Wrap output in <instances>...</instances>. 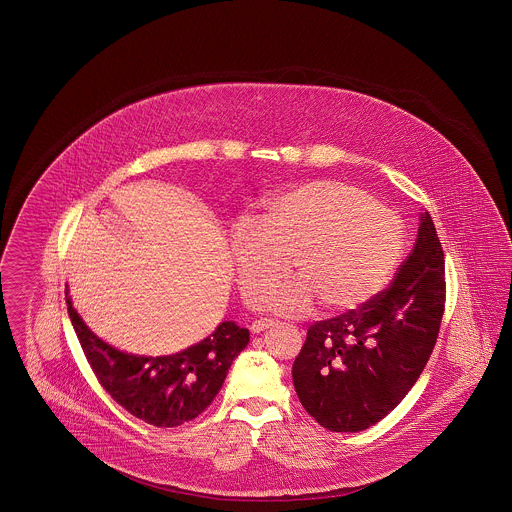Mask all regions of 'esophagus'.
I'll list each match as a JSON object with an SVG mask.
<instances>
[{"label": "esophagus", "mask_w": 512, "mask_h": 512, "mask_svg": "<svg viewBox=\"0 0 512 512\" xmlns=\"http://www.w3.org/2000/svg\"><path fill=\"white\" fill-rule=\"evenodd\" d=\"M274 324H276L274 320L261 318V320H255V322L251 324V331H253V333H261V331H265V329L270 328V326H274Z\"/></svg>", "instance_id": "esophagus-1"}]
</instances>
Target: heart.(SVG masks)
<instances>
[{
  "mask_svg": "<svg viewBox=\"0 0 512 512\" xmlns=\"http://www.w3.org/2000/svg\"><path fill=\"white\" fill-rule=\"evenodd\" d=\"M404 246L400 219L368 192L339 181H310L272 196L257 221L232 226L230 251L249 307L305 314L358 307L389 280Z\"/></svg>",
  "mask_w": 512,
  "mask_h": 512,
  "instance_id": "1",
  "label": "heart"
}]
</instances>
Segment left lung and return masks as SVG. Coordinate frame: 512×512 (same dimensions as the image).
Listing matches in <instances>:
<instances>
[{
	"mask_svg": "<svg viewBox=\"0 0 512 512\" xmlns=\"http://www.w3.org/2000/svg\"><path fill=\"white\" fill-rule=\"evenodd\" d=\"M444 307V251L425 213L389 286L308 328L293 364V385L308 415L331 432H360L387 417L427 366Z\"/></svg>",
	"mask_w": 512,
	"mask_h": 512,
	"instance_id": "8db88e82",
	"label": "left lung"
}]
</instances>
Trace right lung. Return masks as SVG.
Wrapping results in <instances>:
<instances>
[{
    "instance_id": "1",
    "label": "right lung",
    "mask_w": 512,
    "mask_h": 512,
    "mask_svg": "<svg viewBox=\"0 0 512 512\" xmlns=\"http://www.w3.org/2000/svg\"><path fill=\"white\" fill-rule=\"evenodd\" d=\"M68 295V293H66ZM68 316L97 381L123 409L154 427H179L204 411L225 383L249 331L223 322L207 339L171 356H133L106 345L66 297Z\"/></svg>"
}]
</instances>
